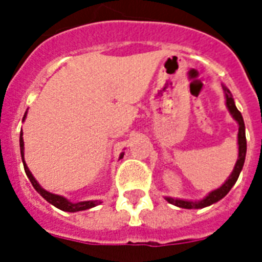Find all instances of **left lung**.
Listing matches in <instances>:
<instances>
[{"instance_id": "1", "label": "left lung", "mask_w": 262, "mask_h": 262, "mask_svg": "<svg viewBox=\"0 0 262 262\" xmlns=\"http://www.w3.org/2000/svg\"><path fill=\"white\" fill-rule=\"evenodd\" d=\"M224 92H226V103H227V107L231 115L234 117L238 125H239V132H238V145H239V155H238V160H236L235 167L232 170L231 175L228 177V179L226 181L223 186H220L219 189H216V190L211 191L209 194L205 197L201 201H186V200H177V199H171V197H166L170 204H174L177 207L179 208H186V209H197V208H204L208 207V205H211V204L216 203V201H219L224 197V195L227 194L228 191L231 190V187L235 185L236 179L239 177L241 171H242V167H244L245 163V156H246V136H245V122L244 118H242V114H241V111L236 108L235 103H234V99H232L231 94H230V91L227 88H224Z\"/></svg>"}]
</instances>
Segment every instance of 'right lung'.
Returning <instances> with one entry per match:
<instances>
[{"label":"right lung","mask_w":262,"mask_h":262,"mask_svg":"<svg viewBox=\"0 0 262 262\" xmlns=\"http://www.w3.org/2000/svg\"><path fill=\"white\" fill-rule=\"evenodd\" d=\"M27 114V113H26ZM26 114H24V118H26ZM23 118V119H24ZM23 136V133H21ZM20 136V151H21V159H23V164H24V170H26L27 177L30 178L31 183H32V186L35 187V190L38 191L39 194L42 195L43 199L49 201L50 204H53L54 207H57L61 211H67V212H79V211H85V209H90V208L95 207V205H98L100 204V201H81V203H71V201H68L67 199H63L61 195L53 194V193H49L47 190H45L43 187H40L38 182H36V179L32 177L31 171L27 167L26 162H24V141H23V137ZM123 155H121L122 158Z\"/></svg>","instance_id":"obj_1"}]
</instances>
